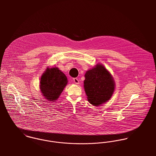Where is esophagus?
I'll return each instance as SVG.
<instances>
[{"label": "esophagus", "mask_w": 156, "mask_h": 156, "mask_svg": "<svg viewBox=\"0 0 156 156\" xmlns=\"http://www.w3.org/2000/svg\"><path fill=\"white\" fill-rule=\"evenodd\" d=\"M73 82H74L76 84H79V80H78L77 78H74V79H73Z\"/></svg>", "instance_id": "esophagus-1"}]
</instances>
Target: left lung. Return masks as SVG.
I'll list each match as a JSON object with an SVG mask.
<instances>
[{
    "mask_svg": "<svg viewBox=\"0 0 156 156\" xmlns=\"http://www.w3.org/2000/svg\"><path fill=\"white\" fill-rule=\"evenodd\" d=\"M84 88L88 100L94 106L108 101L115 89V83L111 74L102 65L88 71L85 75Z\"/></svg>",
    "mask_w": 156,
    "mask_h": 156,
    "instance_id": "1",
    "label": "left lung"
}]
</instances>
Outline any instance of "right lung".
I'll list each match as a JSON object with an SVG mask.
<instances>
[{"label": "right lung", "instance_id": "add662e5", "mask_svg": "<svg viewBox=\"0 0 156 156\" xmlns=\"http://www.w3.org/2000/svg\"><path fill=\"white\" fill-rule=\"evenodd\" d=\"M66 76L58 68H47L41 77L40 89L49 101L56 100L67 85Z\"/></svg>", "mask_w": 156, "mask_h": 156}]
</instances>
